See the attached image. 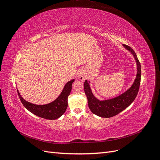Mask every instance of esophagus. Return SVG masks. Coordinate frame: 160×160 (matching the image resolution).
<instances>
[{
  "label": "esophagus",
  "instance_id": "1",
  "mask_svg": "<svg viewBox=\"0 0 160 160\" xmlns=\"http://www.w3.org/2000/svg\"><path fill=\"white\" fill-rule=\"evenodd\" d=\"M79 79L81 80V81H84L85 79H86V76L85 74L83 73H80L79 75Z\"/></svg>",
  "mask_w": 160,
  "mask_h": 160
}]
</instances>
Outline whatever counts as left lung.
<instances>
[{"label": "left lung", "mask_w": 160, "mask_h": 160, "mask_svg": "<svg viewBox=\"0 0 160 160\" xmlns=\"http://www.w3.org/2000/svg\"><path fill=\"white\" fill-rule=\"evenodd\" d=\"M123 47L132 52L137 64L136 78L128 90L115 98L100 101L92 93L89 83V81L85 80L84 83V91L88 100L89 108L92 113L101 118H111L122 112L132 104L138 93L141 81V65L133 49L126 45H123Z\"/></svg>", "instance_id": "obj_1"}]
</instances>
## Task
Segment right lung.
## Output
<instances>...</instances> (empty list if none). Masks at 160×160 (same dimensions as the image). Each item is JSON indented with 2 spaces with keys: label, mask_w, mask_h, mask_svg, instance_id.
<instances>
[{
  "label": "right lung",
  "mask_w": 160,
  "mask_h": 160,
  "mask_svg": "<svg viewBox=\"0 0 160 160\" xmlns=\"http://www.w3.org/2000/svg\"><path fill=\"white\" fill-rule=\"evenodd\" d=\"M74 81L75 79H72L67 82L60 95L54 101L49 104L35 105L28 102L22 98L17 90L18 95L25 108L34 115L47 119H56L60 118L65 112L68 105L67 99L72 89V83Z\"/></svg>",
  "instance_id": "add662e5"
}]
</instances>
